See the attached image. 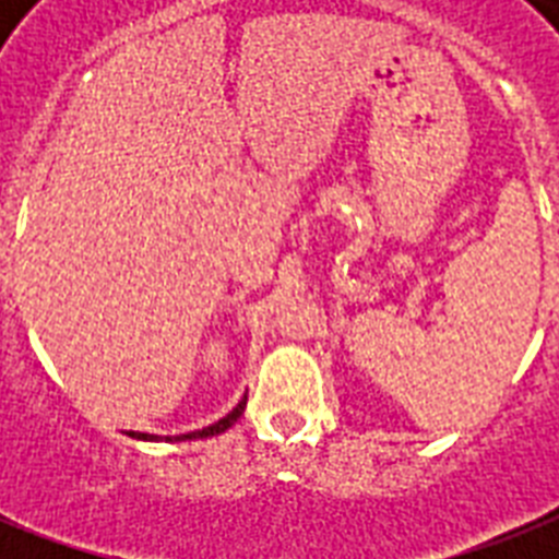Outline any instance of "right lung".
I'll use <instances>...</instances> for the list:
<instances>
[{
	"label": "right lung",
	"mask_w": 559,
	"mask_h": 559,
	"mask_svg": "<svg viewBox=\"0 0 559 559\" xmlns=\"http://www.w3.org/2000/svg\"><path fill=\"white\" fill-rule=\"evenodd\" d=\"M243 408H246V397L237 403L231 412H228L226 417H219L217 424H211L205 426V429H197V432H188V435H177V438H168V441H191V438H211V435H219V432H226L228 426H235V420L240 415H243ZM130 438H139V441H156V435H147V432H127Z\"/></svg>",
	"instance_id": "obj_1"
}]
</instances>
